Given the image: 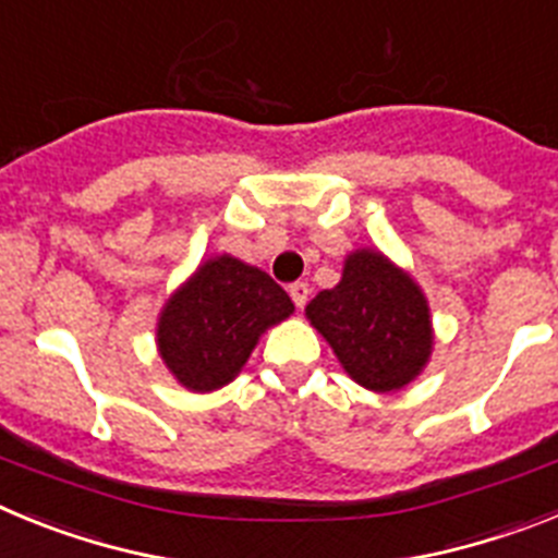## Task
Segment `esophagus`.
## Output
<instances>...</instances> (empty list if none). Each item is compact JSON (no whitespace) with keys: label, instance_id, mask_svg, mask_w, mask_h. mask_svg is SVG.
<instances>
[{"label":"esophagus","instance_id":"1","mask_svg":"<svg viewBox=\"0 0 558 558\" xmlns=\"http://www.w3.org/2000/svg\"><path fill=\"white\" fill-rule=\"evenodd\" d=\"M288 293H290V299H293L295 307L304 310V304H307V299H310V284L307 282H293L288 288Z\"/></svg>","mask_w":558,"mask_h":558}]
</instances>
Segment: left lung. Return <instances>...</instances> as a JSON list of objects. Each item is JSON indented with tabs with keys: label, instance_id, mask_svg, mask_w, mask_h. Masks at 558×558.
Instances as JSON below:
<instances>
[{
	"label": "left lung",
	"instance_id": "8db88e82",
	"mask_svg": "<svg viewBox=\"0 0 558 558\" xmlns=\"http://www.w3.org/2000/svg\"><path fill=\"white\" fill-rule=\"evenodd\" d=\"M304 313L349 377L368 391L405 388L430 360L433 327L425 293L411 274L374 248L352 251L340 282L315 295Z\"/></svg>",
	"mask_w": 558,
	"mask_h": 558
}]
</instances>
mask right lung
<instances>
[{
    "label": "right lung",
    "instance_id": "1",
    "mask_svg": "<svg viewBox=\"0 0 558 558\" xmlns=\"http://www.w3.org/2000/svg\"><path fill=\"white\" fill-rule=\"evenodd\" d=\"M293 313V302L265 270L229 254L211 256L167 299L159 354L181 386L209 393L243 372L265 329Z\"/></svg>",
    "mask_w": 558,
    "mask_h": 558
}]
</instances>
